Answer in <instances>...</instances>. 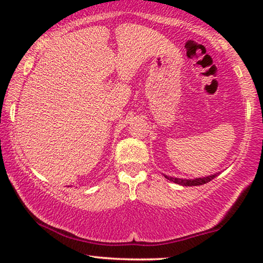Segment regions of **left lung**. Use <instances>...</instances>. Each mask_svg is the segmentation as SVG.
<instances>
[{"label": "left lung", "mask_w": 263, "mask_h": 263, "mask_svg": "<svg viewBox=\"0 0 263 263\" xmlns=\"http://www.w3.org/2000/svg\"><path fill=\"white\" fill-rule=\"evenodd\" d=\"M219 172L214 175H211V176H206V177H200V178H194V179H184V178H176V177H171V176H166L164 175V177L168 179V181L174 182V183H177L179 185H184V186H193V185H202V184H206V183L211 182L212 179L214 177H217Z\"/></svg>", "instance_id": "left-lung-1"}]
</instances>
